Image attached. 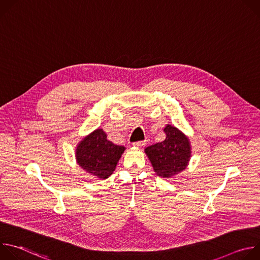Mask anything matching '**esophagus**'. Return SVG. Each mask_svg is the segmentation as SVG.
<instances>
[{
  "label": "esophagus",
  "mask_w": 260,
  "mask_h": 260,
  "mask_svg": "<svg viewBox=\"0 0 260 260\" xmlns=\"http://www.w3.org/2000/svg\"><path fill=\"white\" fill-rule=\"evenodd\" d=\"M134 145H135L136 147H143V146L146 145V142H145V141H138V142H135Z\"/></svg>",
  "instance_id": "34e87169"
}]
</instances>
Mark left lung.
<instances>
[{
	"label": "left lung",
	"instance_id": "1",
	"mask_svg": "<svg viewBox=\"0 0 260 260\" xmlns=\"http://www.w3.org/2000/svg\"><path fill=\"white\" fill-rule=\"evenodd\" d=\"M165 141L145 149L154 172L164 178H170L186 169L190 157V145L186 136L178 128L167 125L164 129Z\"/></svg>",
	"mask_w": 260,
	"mask_h": 260
}]
</instances>
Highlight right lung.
<instances>
[{"label": "right lung", "instance_id": "add662e5", "mask_svg": "<svg viewBox=\"0 0 260 260\" xmlns=\"http://www.w3.org/2000/svg\"><path fill=\"white\" fill-rule=\"evenodd\" d=\"M125 148L107 139L103 129H95L84 138L76 149L79 166L98 178L106 179L113 174Z\"/></svg>", "mask_w": 260, "mask_h": 260}]
</instances>
